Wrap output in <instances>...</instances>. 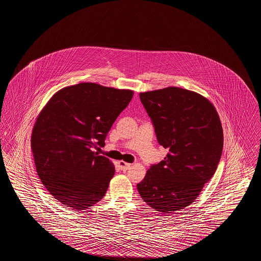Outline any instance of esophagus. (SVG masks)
<instances>
[{
  "mask_svg": "<svg viewBox=\"0 0 261 261\" xmlns=\"http://www.w3.org/2000/svg\"><path fill=\"white\" fill-rule=\"evenodd\" d=\"M130 166H131V164L130 163H127V162H118V167L122 170V171H126V170H128L129 168H130Z\"/></svg>",
  "mask_w": 261,
  "mask_h": 261,
  "instance_id": "1",
  "label": "esophagus"
}]
</instances>
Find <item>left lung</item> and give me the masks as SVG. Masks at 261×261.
<instances>
[{"label": "left lung", "mask_w": 261, "mask_h": 261, "mask_svg": "<svg viewBox=\"0 0 261 261\" xmlns=\"http://www.w3.org/2000/svg\"><path fill=\"white\" fill-rule=\"evenodd\" d=\"M164 160L149 167L137 189L154 211L173 213L198 198L214 175L223 149V130L213 105L178 87L140 93Z\"/></svg>", "instance_id": "8db88e82"}]
</instances>
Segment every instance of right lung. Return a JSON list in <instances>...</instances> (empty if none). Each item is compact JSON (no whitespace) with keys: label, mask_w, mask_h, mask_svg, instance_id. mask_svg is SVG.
Wrapping results in <instances>:
<instances>
[{"label":"right lung","mask_w":261,"mask_h":261,"mask_svg":"<svg viewBox=\"0 0 261 261\" xmlns=\"http://www.w3.org/2000/svg\"><path fill=\"white\" fill-rule=\"evenodd\" d=\"M133 91L79 83L57 92L40 112L31 136L36 171L50 195L73 211H84L106 195L114 175L105 146L113 122Z\"/></svg>","instance_id":"obj_1"}]
</instances>
